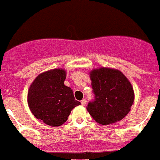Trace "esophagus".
I'll return each instance as SVG.
<instances>
[{
  "label": "esophagus",
  "instance_id": "obj_1",
  "mask_svg": "<svg viewBox=\"0 0 160 160\" xmlns=\"http://www.w3.org/2000/svg\"><path fill=\"white\" fill-rule=\"evenodd\" d=\"M85 104H86V100H85V99H83V100L81 101V105L85 106Z\"/></svg>",
  "mask_w": 160,
  "mask_h": 160
}]
</instances>
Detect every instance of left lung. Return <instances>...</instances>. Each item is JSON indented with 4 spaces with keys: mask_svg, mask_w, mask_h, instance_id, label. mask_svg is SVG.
Here are the masks:
<instances>
[{
    "mask_svg": "<svg viewBox=\"0 0 160 160\" xmlns=\"http://www.w3.org/2000/svg\"><path fill=\"white\" fill-rule=\"evenodd\" d=\"M89 76L95 99L86 108L92 119L102 125L123 119L134 102L133 88L128 78L109 68L92 69Z\"/></svg>",
    "mask_w": 160,
    "mask_h": 160,
    "instance_id": "left-lung-1",
    "label": "left lung"
}]
</instances>
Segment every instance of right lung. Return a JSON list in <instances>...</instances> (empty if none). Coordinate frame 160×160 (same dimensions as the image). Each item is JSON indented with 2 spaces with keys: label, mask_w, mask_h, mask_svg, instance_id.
I'll return each instance as SVG.
<instances>
[{
  "label": "right lung",
  "mask_w": 160,
  "mask_h": 160,
  "mask_svg": "<svg viewBox=\"0 0 160 160\" xmlns=\"http://www.w3.org/2000/svg\"><path fill=\"white\" fill-rule=\"evenodd\" d=\"M66 76L62 68L49 70L38 75L28 89V104L32 113L52 127L63 124L72 110L80 104L72 88L64 84Z\"/></svg>",
  "instance_id": "add662e5"
}]
</instances>
